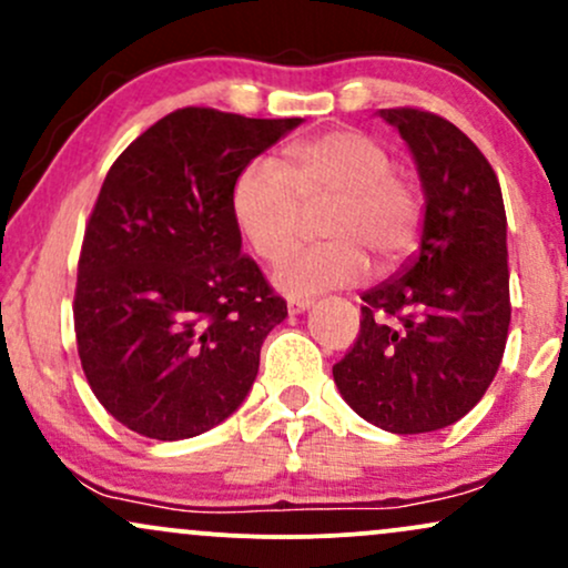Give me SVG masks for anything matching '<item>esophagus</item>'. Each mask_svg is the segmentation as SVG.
I'll return each mask as SVG.
<instances>
[{"mask_svg":"<svg viewBox=\"0 0 568 568\" xmlns=\"http://www.w3.org/2000/svg\"><path fill=\"white\" fill-rule=\"evenodd\" d=\"M310 298H291V302H288V312H291V315H302V312H306V310H310Z\"/></svg>","mask_w":568,"mask_h":568,"instance_id":"1","label":"esophagus"}]
</instances>
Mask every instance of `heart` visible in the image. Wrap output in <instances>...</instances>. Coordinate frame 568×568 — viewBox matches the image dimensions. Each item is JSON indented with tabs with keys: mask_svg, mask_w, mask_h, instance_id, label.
Here are the masks:
<instances>
[{
	"mask_svg": "<svg viewBox=\"0 0 568 568\" xmlns=\"http://www.w3.org/2000/svg\"><path fill=\"white\" fill-rule=\"evenodd\" d=\"M325 243L293 251L272 272L285 296L349 288L368 272L400 266L416 251L425 205L393 154L361 130H328L285 149L283 168L253 160L232 186V219L245 245L275 262L304 230V211L323 207Z\"/></svg>",
	"mask_w": 568,
	"mask_h": 568,
	"instance_id": "b5f03b06",
	"label": "heart"
}]
</instances>
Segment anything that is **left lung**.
Instances as JSON below:
<instances>
[{
    "label": "left lung",
    "mask_w": 568,
    "mask_h": 568,
    "mask_svg": "<svg viewBox=\"0 0 568 568\" xmlns=\"http://www.w3.org/2000/svg\"><path fill=\"white\" fill-rule=\"evenodd\" d=\"M425 189L416 258L363 293L357 342L334 366L355 414L397 435L459 422L497 376L510 328L507 219L497 173L443 116L382 109Z\"/></svg>",
    "instance_id": "left-lung-1"
}]
</instances>
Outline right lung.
I'll return each instance as SVG.
<instances>
[{
	"mask_svg": "<svg viewBox=\"0 0 568 568\" xmlns=\"http://www.w3.org/2000/svg\"><path fill=\"white\" fill-rule=\"evenodd\" d=\"M298 125L186 106L106 173L82 240L74 331L90 389L133 433L194 438L256 382L288 306L243 256L232 186Z\"/></svg>",
	"mask_w": 568,
	"mask_h": 568,
	"instance_id": "1",
	"label": "right lung"
}]
</instances>
